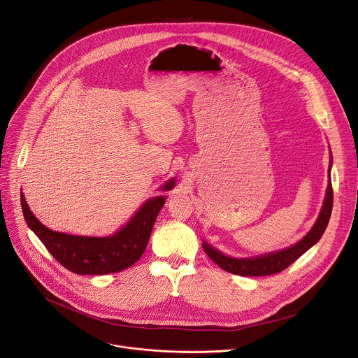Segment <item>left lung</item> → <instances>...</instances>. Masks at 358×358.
<instances>
[{
    "instance_id": "1",
    "label": "left lung",
    "mask_w": 358,
    "mask_h": 358,
    "mask_svg": "<svg viewBox=\"0 0 358 358\" xmlns=\"http://www.w3.org/2000/svg\"><path fill=\"white\" fill-rule=\"evenodd\" d=\"M331 163H332V155H331L328 173L331 171ZM332 199H334L332 184H331V177H329L324 203H322V207L320 210V214H318V218L316 220L315 225L303 238L291 247L273 251L269 254L258 255V257H251V258H235V257L225 255L224 252L211 247L206 241L201 243L203 250L206 251L208 258L213 259V262H215L220 268H222L224 271H227L229 273L238 275V276H250V278L251 276L254 278V276L275 275V273L284 271L285 268H288L291 264H294L302 254H305L309 248H312L321 238L327 225H328L329 217H331L332 201H334Z\"/></svg>"
}]
</instances>
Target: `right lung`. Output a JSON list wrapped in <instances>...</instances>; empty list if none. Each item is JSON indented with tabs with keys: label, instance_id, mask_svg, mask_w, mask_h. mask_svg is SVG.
I'll use <instances>...</instances> for the list:
<instances>
[{
	"label": "right lung",
	"instance_id": "add662e5",
	"mask_svg": "<svg viewBox=\"0 0 358 358\" xmlns=\"http://www.w3.org/2000/svg\"><path fill=\"white\" fill-rule=\"evenodd\" d=\"M174 185L176 180L171 178L160 189L170 191ZM20 201L29 228L38 236L57 262L77 275H110L130 268L140 259L150 241L166 196L148 199L123 228L107 238L55 232L41 224L31 213L23 192L20 194Z\"/></svg>",
	"mask_w": 358,
	"mask_h": 358
}]
</instances>
